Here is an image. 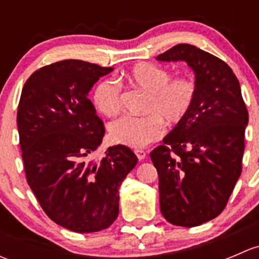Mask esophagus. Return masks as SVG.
I'll return each instance as SVG.
<instances>
[{"mask_svg":"<svg viewBox=\"0 0 259 259\" xmlns=\"http://www.w3.org/2000/svg\"><path fill=\"white\" fill-rule=\"evenodd\" d=\"M135 154H137V156L139 160H144V159L146 158V153L144 150H137L135 151Z\"/></svg>","mask_w":259,"mask_h":259,"instance_id":"1","label":"esophagus"}]
</instances>
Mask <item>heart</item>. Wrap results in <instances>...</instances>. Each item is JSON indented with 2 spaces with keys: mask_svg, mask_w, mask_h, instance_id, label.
<instances>
[{
  "mask_svg": "<svg viewBox=\"0 0 259 259\" xmlns=\"http://www.w3.org/2000/svg\"><path fill=\"white\" fill-rule=\"evenodd\" d=\"M127 81L149 94L144 116H125L109 125L111 142L133 149H142L163 135V121L169 126L185 119L195 100V83L187 76L171 79V72L158 65L143 62L125 74ZM93 103L101 114L113 116L121 106V86L114 79L96 83Z\"/></svg>",
  "mask_w": 259,
  "mask_h": 259,
  "instance_id": "1",
  "label": "heart"
}]
</instances>
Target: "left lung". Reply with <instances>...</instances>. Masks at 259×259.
Here are the masks:
<instances>
[{"mask_svg": "<svg viewBox=\"0 0 259 259\" xmlns=\"http://www.w3.org/2000/svg\"><path fill=\"white\" fill-rule=\"evenodd\" d=\"M156 60L184 61L195 76L189 114L150 159L158 170L164 218L174 226L197 227L223 211L241 177L248 111L236 75L209 52L179 44Z\"/></svg>", "mask_w": 259, "mask_h": 259, "instance_id": "1", "label": "left lung"}]
</instances>
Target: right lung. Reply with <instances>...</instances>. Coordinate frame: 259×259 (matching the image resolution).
<instances>
[{"instance_id": "right-lung-1", "label": "right lung", "mask_w": 259, "mask_h": 259, "mask_svg": "<svg viewBox=\"0 0 259 259\" xmlns=\"http://www.w3.org/2000/svg\"><path fill=\"white\" fill-rule=\"evenodd\" d=\"M113 67L64 60L33 72L21 93L17 127L26 178L49 218L76 233L103 231L119 214V188L138 163L127 146L103 143L89 93Z\"/></svg>"}]
</instances>
